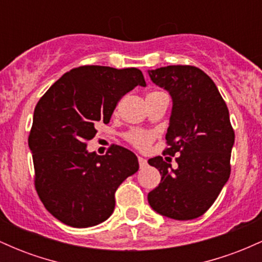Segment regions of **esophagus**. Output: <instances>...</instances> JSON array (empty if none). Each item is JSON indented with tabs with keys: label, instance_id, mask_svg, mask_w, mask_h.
Masks as SVG:
<instances>
[{
	"label": "esophagus",
	"instance_id": "obj_1",
	"mask_svg": "<svg viewBox=\"0 0 262 262\" xmlns=\"http://www.w3.org/2000/svg\"><path fill=\"white\" fill-rule=\"evenodd\" d=\"M138 161H139L140 169H144V167H146V165H148V161L144 158H141V156H138Z\"/></svg>",
	"mask_w": 262,
	"mask_h": 262
}]
</instances>
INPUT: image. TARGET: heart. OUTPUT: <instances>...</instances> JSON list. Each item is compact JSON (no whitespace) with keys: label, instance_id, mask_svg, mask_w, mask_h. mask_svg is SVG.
<instances>
[{"label":"heart","instance_id":"b5f03b06","mask_svg":"<svg viewBox=\"0 0 262 262\" xmlns=\"http://www.w3.org/2000/svg\"><path fill=\"white\" fill-rule=\"evenodd\" d=\"M159 93H162V92L160 91L150 92L146 97L159 95ZM124 138L129 144H132V145L134 146V148L139 150H146L149 149L150 145H151L152 140H154L155 138V134L152 133V132L143 130V129H130V130L125 133Z\"/></svg>","mask_w":262,"mask_h":262}]
</instances>
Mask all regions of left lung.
I'll use <instances>...</instances> for the list:
<instances>
[{
	"instance_id": "1",
	"label": "left lung",
	"mask_w": 262,
	"mask_h": 262,
	"mask_svg": "<svg viewBox=\"0 0 262 262\" xmlns=\"http://www.w3.org/2000/svg\"><path fill=\"white\" fill-rule=\"evenodd\" d=\"M148 73L172 97L169 148L162 152L170 156L148 160L161 175L158 187L149 192V204L176 221L198 218L214 203L230 176L235 134L229 111L213 80L196 66L170 65ZM175 155L179 166L173 170L169 162Z\"/></svg>"
}]
</instances>
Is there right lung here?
<instances>
[{
    "label": "right lung",
    "instance_id": "right-lung-1",
    "mask_svg": "<svg viewBox=\"0 0 262 262\" xmlns=\"http://www.w3.org/2000/svg\"><path fill=\"white\" fill-rule=\"evenodd\" d=\"M146 86L139 69L85 65L62 75L38 101L28 145L34 185L44 207L61 223L93 227L111 217L119 185L139 169L119 145L106 155L87 151L97 122L110 123L118 101Z\"/></svg>",
    "mask_w": 262,
    "mask_h": 262
}]
</instances>
